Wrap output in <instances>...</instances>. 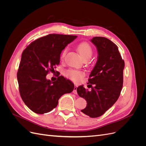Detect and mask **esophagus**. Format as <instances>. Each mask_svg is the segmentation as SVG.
Instances as JSON below:
<instances>
[{"mask_svg":"<svg viewBox=\"0 0 146 146\" xmlns=\"http://www.w3.org/2000/svg\"><path fill=\"white\" fill-rule=\"evenodd\" d=\"M77 85H75L74 88V90H73V93H74V94H77Z\"/></svg>","mask_w":146,"mask_h":146,"instance_id":"esophagus-1","label":"esophagus"}]
</instances>
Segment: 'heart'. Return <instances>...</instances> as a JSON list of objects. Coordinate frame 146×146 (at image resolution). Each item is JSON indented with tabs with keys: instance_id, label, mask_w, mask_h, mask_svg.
Instances as JSON below:
<instances>
[{
	"instance_id": "1",
	"label": "heart",
	"mask_w": 146,
	"mask_h": 146,
	"mask_svg": "<svg viewBox=\"0 0 146 146\" xmlns=\"http://www.w3.org/2000/svg\"><path fill=\"white\" fill-rule=\"evenodd\" d=\"M77 50L79 54L82 56V58L85 59H90L93 53V50L91 46L89 43L87 42H82L79 44L77 46ZM67 49L64 48L61 54V58L63 59L66 54ZM66 76L70 80H72L74 82H79L81 79L85 76V73L82 70H77L74 69H69L65 73Z\"/></svg>"
}]
</instances>
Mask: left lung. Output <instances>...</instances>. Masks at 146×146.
I'll use <instances>...</instances> for the list:
<instances>
[{
	"label": "left lung",
	"mask_w": 146,
	"mask_h": 146,
	"mask_svg": "<svg viewBox=\"0 0 146 146\" xmlns=\"http://www.w3.org/2000/svg\"><path fill=\"white\" fill-rule=\"evenodd\" d=\"M91 41L98 52V61L88 79L91 91L82 85L77 91L87 102L81 111L94 118L103 115L118 99L123 86L125 63L117 46L108 38L96 36Z\"/></svg>",
	"instance_id": "obj_1"
}]
</instances>
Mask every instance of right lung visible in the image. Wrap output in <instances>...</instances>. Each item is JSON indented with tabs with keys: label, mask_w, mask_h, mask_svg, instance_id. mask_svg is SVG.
<instances>
[{
	"label": "right lung",
	"mask_w": 146,
	"mask_h": 146,
	"mask_svg": "<svg viewBox=\"0 0 146 146\" xmlns=\"http://www.w3.org/2000/svg\"><path fill=\"white\" fill-rule=\"evenodd\" d=\"M77 37L49 34L32 42L23 51L17 73L19 93L34 113L52 111L61 96L74 90V84L63 76L52 82L47 80L46 76L60 64L61 51Z\"/></svg>",
	"instance_id": "obj_1"
}]
</instances>
